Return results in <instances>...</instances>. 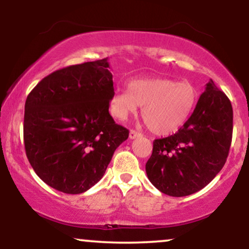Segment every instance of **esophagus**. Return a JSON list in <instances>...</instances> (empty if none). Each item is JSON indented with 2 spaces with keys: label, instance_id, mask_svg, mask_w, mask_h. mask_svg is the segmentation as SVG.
<instances>
[{
  "label": "esophagus",
  "instance_id": "esophagus-1",
  "mask_svg": "<svg viewBox=\"0 0 249 249\" xmlns=\"http://www.w3.org/2000/svg\"><path fill=\"white\" fill-rule=\"evenodd\" d=\"M141 136H142V133H139L138 131H136V130H130V134H128L130 139H136Z\"/></svg>",
  "mask_w": 249,
  "mask_h": 249
}]
</instances>
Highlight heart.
Listing matches in <instances>:
<instances>
[{"instance_id":"1","label":"heart","mask_w":249,"mask_h":249,"mask_svg":"<svg viewBox=\"0 0 249 249\" xmlns=\"http://www.w3.org/2000/svg\"><path fill=\"white\" fill-rule=\"evenodd\" d=\"M198 89L191 82L171 78H139L128 82L127 90L110 97V112L125 121L142 107V117L157 134L177 132L186 124L198 102Z\"/></svg>"}]
</instances>
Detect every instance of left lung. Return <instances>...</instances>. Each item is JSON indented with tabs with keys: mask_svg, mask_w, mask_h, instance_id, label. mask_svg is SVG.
I'll use <instances>...</instances> for the list:
<instances>
[{
	"mask_svg": "<svg viewBox=\"0 0 249 249\" xmlns=\"http://www.w3.org/2000/svg\"><path fill=\"white\" fill-rule=\"evenodd\" d=\"M232 131V104L211 79L186 124L153 142L145 166L148 180L171 196L198 192L224 167Z\"/></svg>",
	"mask_w": 249,
	"mask_h": 249,
	"instance_id": "1",
	"label": "left lung"
}]
</instances>
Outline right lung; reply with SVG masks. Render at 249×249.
<instances>
[{"instance_id": "obj_1", "label": "right lung", "mask_w": 249, "mask_h": 249, "mask_svg": "<svg viewBox=\"0 0 249 249\" xmlns=\"http://www.w3.org/2000/svg\"><path fill=\"white\" fill-rule=\"evenodd\" d=\"M107 58L44 77L25 101L28 160L50 187L79 194L97 184L128 130L108 113L113 90Z\"/></svg>"}]
</instances>
